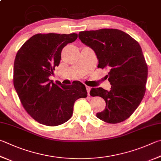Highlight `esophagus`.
<instances>
[{
  "instance_id": "esophagus-1",
  "label": "esophagus",
  "mask_w": 161,
  "mask_h": 161,
  "mask_svg": "<svg viewBox=\"0 0 161 161\" xmlns=\"http://www.w3.org/2000/svg\"><path fill=\"white\" fill-rule=\"evenodd\" d=\"M86 92H87V93H88V96H90V95H89V92H90L91 88H90L89 86H86Z\"/></svg>"
}]
</instances>
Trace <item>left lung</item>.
<instances>
[{"instance_id": "1", "label": "left lung", "mask_w": 161, "mask_h": 161, "mask_svg": "<svg viewBox=\"0 0 161 161\" xmlns=\"http://www.w3.org/2000/svg\"><path fill=\"white\" fill-rule=\"evenodd\" d=\"M79 38L92 48L98 59V68L108 69L110 91L101 87L90 91L101 96L106 108L96 116L108 123H119L130 118L144 98L148 67L139 43L125 32L102 29L79 33Z\"/></svg>"}]
</instances>
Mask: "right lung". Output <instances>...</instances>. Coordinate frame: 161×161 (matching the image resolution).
<instances>
[{
	"mask_svg": "<svg viewBox=\"0 0 161 161\" xmlns=\"http://www.w3.org/2000/svg\"><path fill=\"white\" fill-rule=\"evenodd\" d=\"M77 39L69 34H37L27 40L17 53L13 83L23 107L32 118L47 126H58L69 120L75 102L86 98L82 83L54 84L49 77L61 59V51Z\"/></svg>",
	"mask_w": 161,
	"mask_h": 161,
	"instance_id": "right-lung-1",
	"label": "right lung"
}]
</instances>
